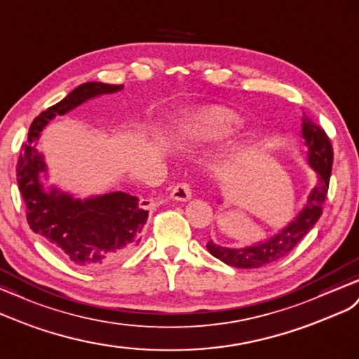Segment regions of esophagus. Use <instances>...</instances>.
<instances>
[{
	"mask_svg": "<svg viewBox=\"0 0 359 359\" xmlns=\"http://www.w3.org/2000/svg\"><path fill=\"white\" fill-rule=\"evenodd\" d=\"M171 198L176 200V201H188L192 197V189L189 183H179V185L174 187L171 189Z\"/></svg>",
	"mask_w": 359,
	"mask_h": 359,
	"instance_id": "1",
	"label": "esophagus"
}]
</instances>
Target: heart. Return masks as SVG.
Here are the masks:
<instances>
[{
	"instance_id": "obj_1",
	"label": "heart",
	"mask_w": 359,
	"mask_h": 359,
	"mask_svg": "<svg viewBox=\"0 0 359 359\" xmlns=\"http://www.w3.org/2000/svg\"><path fill=\"white\" fill-rule=\"evenodd\" d=\"M243 128L240 115L224 107L200 109L189 118L187 133L192 145L206 147L222 144L236 136Z\"/></svg>"
}]
</instances>
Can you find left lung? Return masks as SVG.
<instances>
[{
    "label": "left lung",
    "mask_w": 359,
    "mask_h": 359,
    "mask_svg": "<svg viewBox=\"0 0 359 359\" xmlns=\"http://www.w3.org/2000/svg\"><path fill=\"white\" fill-rule=\"evenodd\" d=\"M302 137L308 149V163L316 171L317 180L311 189L305 206L294 217L291 222L282 227L278 233L241 249H231L215 244L210 240L206 247L209 253L217 259L236 269H259L288 255L299 241L316 226L323 212V203L326 200L330 171H332V145L321 127L316 126L303 114L302 116Z\"/></svg>",
    "instance_id": "1"
}]
</instances>
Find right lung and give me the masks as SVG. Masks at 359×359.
Returning a JSON list of instances; mask_svg holds the SVG:
<instances>
[{"label": "right lung", "instance_id": "right-lung-1", "mask_svg": "<svg viewBox=\"0 0 359 359\" xmlns=\"http://www.w3.org/2000/svg\"><path fill=\"white\" fill-rule=\"evenodd\" d=\"M124 85L88 81L36 116L22 145L16 180L27 208L30 229L45 238L67 258L86 270H100L121 261L141 241L149 218L147 201L123 191L77 198L67 191L48 185V167L36 150L41 133L51 119L100 95L115 94Z\"/></svg>", "mask_w": 359, "mask_h": 359}]
</instances>
